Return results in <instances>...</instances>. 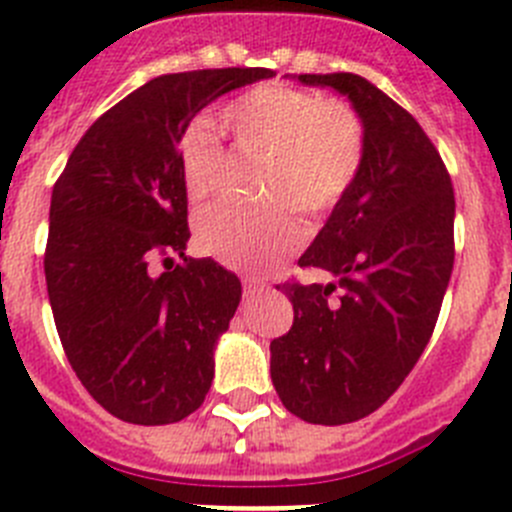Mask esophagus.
<instances>
[{
  "mask_svg": "<svg viewBox=\"0 0 512 512\" xmlns=\"http://www.w3.org/2000/svg\"><path fill=\"white\" fill-rule=\"evenodd\" d=\"M242 285H245V295H247V298H255L257 293H262V290H265V285H262L260 280H245V283H242Z\"/></svg>",
  "mask_w": 512,
  "mask_h": 512,
  "instance_id": "1",
  "label": "esophagus"
}]
</instances>
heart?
Here are the masks:
<instances>
[{
	"mask_svg": "<svg viewBox=\"0 0 512 512\" xmlns=\"http://www.w3.org/2000/svg\"><path fill=\"white\" fill-rule=\"evenodd\" d=\"M217 123L242 156H265L257 207L217 204L197 217V245L234 270H270L303 245L305 217L321 219L343 202L366 161V128L348 100L283 83L234 95ZM229 156L202 126L179 141V174L191 204L222 191Z\"/></svg>",
	"mask_w": 512,
	"mask_h": 512,
	"instance_id": "heart-1",
	"label": "heart"
}]
</instances>
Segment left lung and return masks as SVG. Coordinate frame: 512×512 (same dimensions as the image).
<instances>
[{"label":"left lung","mask_w":512,"mask_h":512,"mask_svg":"<svg viewBox=\"0 0 512 512\" xmlns=\"http://www.w3.org/2000/svg\"><path fill=\"white\" fill-rule=\"evenodd\" d=\"M300 80L348 95L366 128L361 176L300 257L336 283L278 285L295 318L270 343L285 409L333 427L376 412L427 348L455 265V191L422 126L376 85L353 73Z\"/></svg>","instance_id":"1"}]
</instances>
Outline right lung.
<instances>
[{"mask_svg": "<svg viewBox=\"0 0 512 512\" xmlns=\"http://www.w3.org/2000/svg\"><path fill=\"white\" fill-rule=\"evenodd\" d=\"M262 78L272 70L148 80L85 131L57 176L45 247L52 318L80 384L123 422H181L212 386L214 343L242 285L209 257H184L179 141L204 105Z\"/></svg>", "mask_w": 512, "mask_h": 512, "instance_id": "right-lung-1", "label": "right lung"}]
</instances>
